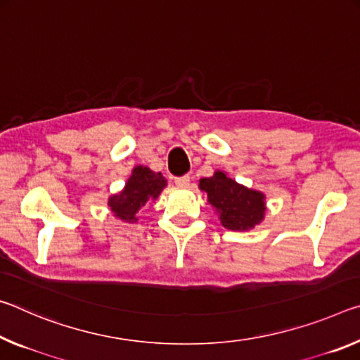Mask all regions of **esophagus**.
Listing matches in <instances>:
<instances>
[{
	"instance_id": "esophagus-1",
	"label": "esophagus",
	"mask_w": 360,
	"mask_h": 360,
	"mask_svg": "<svg viewBox=\"0 0 360 360\" xmlns=\"http://www.w3.org/2000/svg\"><path fill=\"white\" fill-rule=\"evenodd\" d=\"M175 185L180 188H186L190 185V175H181V176H175Z\"/></svg>"
}]
</instances>
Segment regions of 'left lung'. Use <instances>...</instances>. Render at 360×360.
<instances>
[{"label": "left lung", "mask_w": 360, "mask_h": 360, "mask_svg": "<svg viewBox=\"0 0 360 360\" xmlns=\"http://www.w3.org/2000/svg\"><path fill=\"white\" fill-rule=\"evenodd\" d=\"M199 188L207 193L209 202L228 229L249 231L264 219V194L239 185L221 170L199 180Z\"/></svg>", "instance_id": "obj_1"}]
</instances>
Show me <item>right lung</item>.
I'll return each mask as SVG.
<instances>
[{"instance_id":"obj_1","label":"right lung","mask_w":360,"mask_h":360,"mask_svg":"<svg viewBox=\"0 0 360 360\" xmlns=\"http://www.w3.org/2000/svg\"><path fill=\"white\" fill-rule=\"evenodd\" d=\"M167 180L161 172H153L151 169L137 166L129 176L124 190L113 194L108 199V205L116 219L122 221H137L135 214L148 201L158 199L161 191L166 188Z\"/></svg>"}]
</instances>
